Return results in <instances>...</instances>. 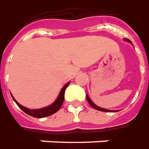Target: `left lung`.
I'll use <instances>...</instances> for the list:
<instances>
[{
    "label": "left lung",
    "mask_w": 149,
    "mask_h": 149,
    "mask_svg": "<svg viewBox=\"0 0 149 149\" xmlns=\"http://www.w3.org/2000/svg\"><path fill=\"white\" fill-rule=\"evenodd\" d=\"M124 41H126V42H129L132 44V42H131L129 39H124ZM86 100H87V101H88V103H89V104L91 105V106L93 108H95V109H96V110L98 111H105V112H109V111H112V112H116V111H112V110H108V109H105V108H102V107H100L97 106L96 104H95V103H93V101L90 99L89 97H88V95H86Z\"/></svg>",
    "instance_id": "obj_1"
}]
</instances>
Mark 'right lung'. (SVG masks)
<instances>
[{"label":"right lung","mask_w":149,"mask_h":149,"mask_svg":"<svg viewBox=\"0 0 149 149\" xmlns=\"http://www.w3.org/2000/svg\"><path fill=\"white\" fill-rule=\"evenodd\" d=\"M69 84L70 82L66 83V85L61 89L58 96V98L56 99L55 101H54V103H51L49 106L45 107H42V108H40V109H29V108H27L26 107L21 105V104L14 99V97L13 96L12 94H11V96H12L13 100L15 101V103H17V105L24 112H26L27 115L31 116L33 117H35V118H43V117L51 116V115L54 114L55 112H57L59 110L60 107L63 105V101H64V93H65V90H66V88L67 86H69Z\"/></svg>","instance_id":"right-lung-1"}]
</instances>
